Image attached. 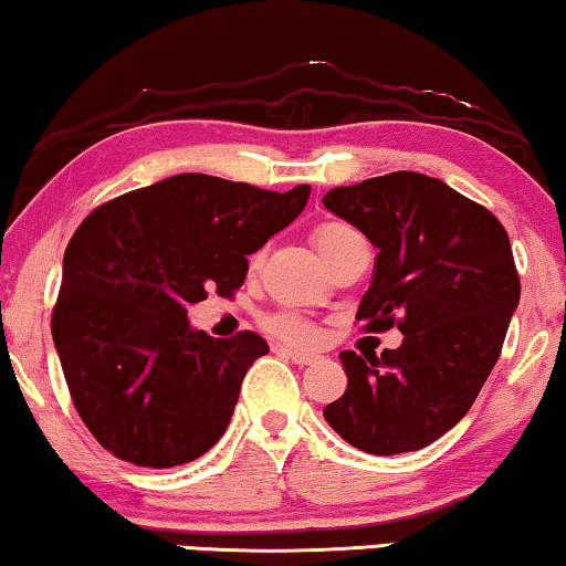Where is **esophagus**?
<instances>
[{
  "label": "esophagus",
  "instance_id": "34e87169",
  "mask_svg": "<svg viewBox=\"0 0 566 566\" xmlns=\"http://www.w3.org/2000/svg\"><path fill=\"white\" fill-rule=\"evenodd\" d=\"M282 354L286 359H292V364H300V366H307L317 359L313 354H300V352H292V348H282Z\"/></svg>",
  "mask_w": 566,
  "mask_h": 566
}]
</instances>
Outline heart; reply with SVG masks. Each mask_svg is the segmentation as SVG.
Returning <instances> with one entry per match:
<instances>
[{
	"instance_id": "obj_1",
	"label": "heart",
	"mask_w": 566,
	"mask_h": 566,
	"mask_svg": "<svg viewBox=\"0 0 566 566\" xmlns=\"http://www.w3.org/2000/svg\"><path fill=\"white\" fill-rule=\"evenodd\" d=\"M356 238L361 235L356 233L352 226H346V222H338V220L321 222V226L313 230V243L317 253L325 259V264H331V261L336 259L348 243L356 241ZM264 325L266 331H272L276 338H282L284 344L290 346L310 348L317 344V338H321L317 325L310 323L305 315L292 313V310H280V313L264 317Z\"/></svg>"
}]
</instances>
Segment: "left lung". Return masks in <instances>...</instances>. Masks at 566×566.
I'll list each match as a JSON object with an SVG mask.
<instances>
[{"instance_id": "left-lung-1", "label": "left lung", "mask_w": 566, "mask_h": 566, "mask_svg": "<svg viewBox=\"0 0 566 566\" xmlns=\"http://www.w3.org/2000/svg\"><path fill=\"white\" fill-rule=\"evenodd\" d=\"M323 205L377 245L356 321L402 344L344 352L348 387L323 416L377 457L418 451L451 431L500 359L521 300L511 238L488 207L418 171L336 187Z\"/></svg>"}]
</instances>
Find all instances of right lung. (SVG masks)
I'll return each mask as SVG.
<instances>
[{
	"instance_id": "1",
	"label": "right lung",
	"mask_w": 566,
	"mask_h": 566,
	"mask_svg": "<svg viewBox=\"0 0 566 566\" xmlns=\"http://www.w3.org/2000/svg\"><path fill=\"white\" fill-rule=\"evenodd\" d=\"M310 187L269 192L179 174L86 214L63 253L51 333L78 418L113 457L179 467L210 451L269 344L212 338L187 307L233 297L256 253L302 212Z\"/></svg>"
}]
</instances>
